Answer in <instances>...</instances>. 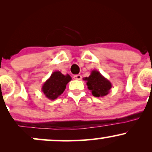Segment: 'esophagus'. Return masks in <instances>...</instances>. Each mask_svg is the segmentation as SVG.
Segmentation results:
<instances>
[{
	"mask_svg": "<svg viewBox=\"0 0 152 152\" xmlns=\"http://www.w3.org/2000/svg\"><path fill=\"white\" fill-rule=\"evenodd\" d=\"M74 79H76V80H81L82 78V76L79 74L75 75V76H74Z\"/></svg>",
	"mask_w": 152,
	"mask_h": 152,
	"instance_id": "34e87169",
	"label": "esophagus"
}]
</instances>
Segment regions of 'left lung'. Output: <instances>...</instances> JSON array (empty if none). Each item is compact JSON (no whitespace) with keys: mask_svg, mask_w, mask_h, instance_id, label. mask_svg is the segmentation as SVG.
Wrapping results in <instances>:
<instances>
[{"mask_svg":"<svg viewBox=\"0 0 152 152\" xmlns=\"http://www.w3.org/2000/svg\"><path fill=\"white\" fill-rule=\"evenodd\" d=\"M83 80L86 81L88 88L95 97H103L108 95L112 87L111 82L96 70L91 71L90 76L83 78Z\"/></svg>","mask_w":152,"mask_h":152,"instance_id":"obj_1","label":"left lung"}]
</instances>
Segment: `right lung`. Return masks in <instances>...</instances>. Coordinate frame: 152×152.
Wrapping results in <instances>:
<instances>
[{
	"mask_svg": "<svg viewBox=\"0 0 152 152\" xmlns=\"http://www.w3.org/2000/svg\"><path fill=\"white\" fill-rule=\"evenodd\" d=\"M71 81V77L69 74L64 75L58 71H54L44 82L41 91L46 98L55 100L64 91L67 83Z\"/></svg>",
	"mask_w": 152,
	"mask_h": 152,
	"instance_id": "obj_1",
	"label": "right lung"
}]
</instances>
